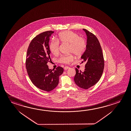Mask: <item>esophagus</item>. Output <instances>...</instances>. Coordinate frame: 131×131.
I'll return each instance as SVG.
<instances>
[{
  "instance_id": "34e87169",
  "label": "esophagus",
  "mask_w": 131,
  "mask_h": 131,
  "mask_svg": "<svg viewBox=\"0 0 131 131\" xmlns=\"http://www.w3.org/2000/svg\"><path fill=\"white\" fill-rule=\"evenodd\" d=\"M70 68L68 66H65L64 67V70H67L68 69H69Z\"/></svg>"
}]
</instances>
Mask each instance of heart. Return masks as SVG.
Segmentation results:
<instances>
[{
  "mask_svg": "<svg viewBox=\"0 0 131 131\" xmlns=\"http://www.w3.org/2000/svg\"><path fill=\"white\" fill-rule=\"evenodd\" d=\"M58 41L61 43L69 45L70 52L76 56H81L86 48V41L84 39L79 37L77 33L71 31H65L58 34ZM58 41L52 40L49 44L50 50L54 55L59 53V44ZM72 55L62 56L59 59V62L63 63H69L73 60Z\"/></svg>",
  "mask_w": 131,
  "mask_h": 131,
  "instance_id": "obj_1",
  "label": "heart"
}]
</instances>
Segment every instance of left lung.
<instances>
[{"instance_id": "left-lung-1", "label": "left lung", "mask_w": 131, "mask_h": 131, "mask_svg": "<svg viewBox=\"0 0 131 131\" xmlns=\"http://www.w3.org/2000/svg\"><path fill=\"white\" fill-rule=\"evenodd\" d=\"M87 36L86 50L81 58L86 62L84 72L77 68L74 80L80 88L88 89L96 84L103 72L104 60L100 43L96 36L83 29Z\"/></svg>"}]
</instances>
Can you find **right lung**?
Masks as SVG:
<instances>
[{
    "mask_svg": "<svg viewBox=\"0 0 131 131\" xmlns=\"http://www.w3.org/2000/svg\"><path fill=\"white\" fill-rule=\"evenodd\" d=\"M54 31H47L38 35L28 47L26 68L32 83L37 87L49 92L58 85L59 77L63 69L58 67L55 70L49 69L47 63L51 60L49 46L50 37Z\"/></svg>",
    "mask_w": 131,
    "mask_h": 131,
    "instance_id": "obj_1",
    "label": "right lung"
}]
</instances>
